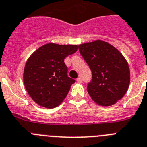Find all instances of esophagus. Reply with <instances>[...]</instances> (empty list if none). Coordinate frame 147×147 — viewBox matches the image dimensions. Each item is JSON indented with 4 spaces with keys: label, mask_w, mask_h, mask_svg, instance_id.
<instances>
[{
    "label": "esophagus",
    "mask_w": 147,
    "mask_h": 147,
    "mask_svg": "<svg viewBox=\"0 0 147 147\" xmlns=\"http://www.w3.org/2000/svg\"><path fill=\"white\" fill-rule=\"evenodd\" d=\"M77 81L78 82V83H82V82H83V80H82L81 78H78V79H77Z\"/></svg>",
    "instance_id": "34e87169"
}]
</instances>
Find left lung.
Masks as SVG:
<instances>
[{
	"label": "left lung",
	"mask_w": 147,
	"mask_h": 147,
	"mask_svg": "<svg viewBox=\"0 0 147 147\" xmlns=\"http://www.w3.org/2000/svg\"><path fill=\"white\" fill-rule=\"evenodd\" d=\"M80 55L92 71L87 91L96 103L110 106L126 94L130 80L129 67L121 53L103 41L78 46Z\"/></svg>",
	"instance_id": "obj_1"
}]
</instances>
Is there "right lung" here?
Returning <instances> with one entry per match:
<instances>
[{
	"instance_id": "add662e5",
	"label": "right lung",
	"mask_w": 147,
	"mask_h": 147,
	"mask_svg": "<svg viewBox=\"0 0 147 147\" xmlns=\"http://www.w3.org/2000/svg\"><path fill=\"white\" fill-rule=\"evenodd\" d=\"M78 46L49 43L37 49L26 62L23 74L25 87L38 105L52 108L65 99L75 82L68 76L64 59L75 53Z\"/></svg>"
}]
</instances>
